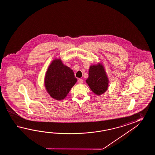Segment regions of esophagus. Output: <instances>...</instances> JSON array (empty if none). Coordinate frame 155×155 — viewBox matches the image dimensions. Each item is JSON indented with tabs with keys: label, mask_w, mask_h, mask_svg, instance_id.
<instances>
[{
	"label": "esophagus",
	"mask_w": 155,
	"mask_h": 155,
	"mask_svg": "<svg viewBox=\"0 0 155 155\" xmlns=\"http://www.w3.org/2000/svg\"><path fill=\"white\" fill-rule=\"evenodd\" d=\"M78 82L79 83V84H81L83 83V80L81 79H78Z\"/></svg>",
	"instance_id": "1"
}]
</instances>
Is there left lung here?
<instances>
[{
	"mask_svg": "<svg viewBox=\"0 0 155 155\" xmlns=\"http://www.w3.org/2000/svg\"><path fill=\"white\" fill-rule=\"evenodd\" d=\"M86 82L96 95H100L105 92L108 88L109 80L102 64L99 63L90 66Z\"/></svg>",
	"mask_w": 155,
	"mask_h": 155,
	"instance_id": "1",
	"label": "left lung"
}]
</instances>
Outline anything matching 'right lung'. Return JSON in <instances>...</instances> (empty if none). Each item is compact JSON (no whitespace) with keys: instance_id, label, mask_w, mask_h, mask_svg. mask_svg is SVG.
Returning <instances> with one entry per match:
<instances>
[{"instance_id":"right-lung-1","label":"right lung","mask_w":155,"mask_h":155,"mask_svg":"<svg viewBox=\"0 0 155 155\" xmlns=\"http://www.w3.org/2000/svg\"><path fill=\"white\" fill-rule=\"evenodd\" d=\"M77 81L74 71L59 59L54 60L45 77V86L52 98L58 100L66 97Z\"/></svg>"}]
</instances>
